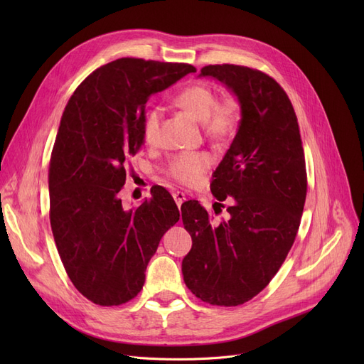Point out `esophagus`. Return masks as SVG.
<instances>
[{"instance_id":"34e87169","label":"esophagus","mask_w":364,"mask_h":364,"mask_svg":"<svg viewBox=\"0 0 364 364\" xmlns=\"http://www.w3.org/2000/svg\"><path fill=\"white\" fill-rule=\"evenodd\" d=\"M172 196H174L176 203H177V206H178V208H180V206L183 205V202L186 200V195H184L183 192H174V193H172Z\"/></svg>"}]
</instances>
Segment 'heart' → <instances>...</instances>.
I'll use <instances>...</instances> for the list:
<instances>
[{
    "label": "heart",
    "mask_w": 364,
    "mask_h": 364,
    "mask_svg": "<svg viewBox=\"0 0 364 364\" xmlns=\"http://www.w3.org/2000/svg\"><path fill=\"white\" fill-rule=\"evenodd\" d=\"M176 103L193 118L202 121L206 136L218 143L233 139L242 121L240 102L233 95L218 99L215 90L203 82L183 88L176 95ZM159 127L161 110L158 107H151L146 112L141 125L143 139L147 144L158 141ZM211 165L213 155L208 151L180 153L171 159L168 176L183 186L193 187L202 181Z\"/></svg>",
    "instance_id": "obj_1"
}]
</instances>
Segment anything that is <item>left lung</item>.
<instances>
[{
	"label": "left lung",
	"mask_w": 364,
	"mask_h": 364,
	"mask_svg": "<svg viewBox=\"0 0 364 364\" xmlns=\"http://www.w3.org/2000/svg\"><path fill=\"white\" fill-rule=\"evenodd\" d=\"M200 76H213L237 95L242 121L211 184L220 202L233 196L228 218L213 223L198 200L181 205L193 242L181 272L203 302L236 307L257 296L288 257L307 196V171L294 106L270 75L209 65Z\"/></svg>",
	"instance_id": "left-lung-1"
}]
</instances>
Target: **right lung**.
<instances>
[{
    "label": "right lung",
    "mask_w": 364,
    "mask_h": 364,
    "mask_svg": "<svg viewBox=\"0 0 364 364\" xmlns=\"http://www.w3.org/2000/svg\"><path fill=\"white\" fill-rule=\"evenodd\" d=\"M196 68L122 57L90 73L69 99L48 168L50 224L65 270L87 299L112 307L136 298L178 208L162 186L125 211V166L143 144L151 94Z\"/></svg>",
    "instance_id": "1"
}]
</instances>
